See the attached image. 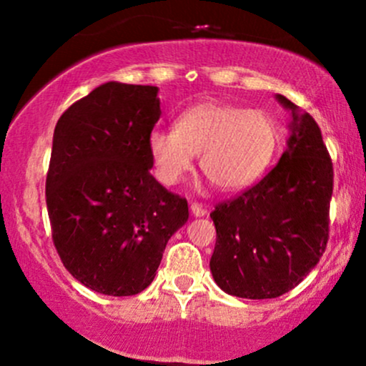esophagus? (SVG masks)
Here are the masks:
<instances>
[{
    "instance_id": "esophagus-1",
    "label": "esophagus",
    "mask_w": 366,
    "mask_h": 366,
    "mask_svg": "<svg viewBox=\"0 0 366 366\" xmlns=\"http://www.w3.org/2000/svg\"><path fill=\"white\" fill-rule=\"evenodd\" d=\"M191 212H192V215H194V217H204V215H207L208 209L204 208L201 203H192L191 204Z\"/></svg>"
}]
</instances>
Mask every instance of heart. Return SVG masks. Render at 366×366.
I'll return each instance as SVG.
<instances>
[{
	"instance_id": "heart-1",
	"label": "heart",
	"mask_w": 366,
	"mask_h": 366,
	"mask_svg": "<svg viewBox=\"0 0 366 366\" xmlns=\"http://www.w3.org/2000/svg\"><path fill=\"white\" fill-rule=\"evenodd\" d=\"M148 146L154 174L165 186H175L201 154L203 174L222 191H237L270 167L279 127L263 110L208 102L180 113L175 129H154Z\"/></svg>"
}]
</instances>
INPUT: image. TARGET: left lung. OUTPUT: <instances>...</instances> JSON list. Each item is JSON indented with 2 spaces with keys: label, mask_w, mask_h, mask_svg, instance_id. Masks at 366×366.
<instances>
[{
  "label": "left lung",
  "mask_w": 366,
  "mask_h": 366,
  "mask_svg": "<svg viewBox=\"0 0 366 366\" xmlns=\"http://www.w3.org/2000/svg\"><path fill=\"white\" fill-rule=\"evenodd\" d=\"M291 137L279 163L254 186L209 213L217 242L209 268L222 291L246 300L289 292L312 272L329 241L334 169L322 130L282 94Z\"/></svg>",
  "instance_id": "1"
}]
</instances>
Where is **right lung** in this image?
Returning <instances> with one entry per match:
<instances>
[{
    "label": "right lung",
    "mask_w": 366,
    "mask_h": 366,
    "mask_svg": "<svg viewBox=\"0 0 366 366\" xmlns=\"http://www.w3.org/2000/svg\"><path fill=\"white\" fill-rule=\"evenodd\" d=\"M158 87L107 82L66 108L53 134L46 207L53 244L79 282L134 296L153 282L186 197L151 175Z\"/></svg>",
    "instance_id": "add662e5"
}]
</instances>
